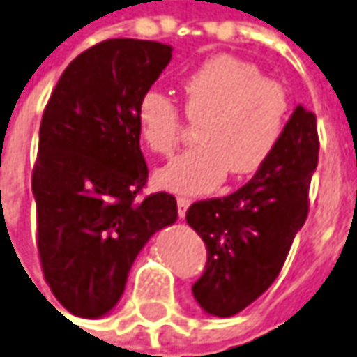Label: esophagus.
<instances>
[{
    "label": "esophagus",
    "instance_id": "1",
    "mask_svg": "<svg viewBox=\"0 0 357 357\" xmlns=\"http://www.w3.org/2000/svg\"><path fill=\"white\" fill-rule=\"evenodd\" d=\"M190 203H192V201H190L188 197H178V199H176V205H178V217H181V219L187 215V208L190 206Z\"/></svg>",
    "mask_w": 357,
    "mask_h": 357
}]
</instances>
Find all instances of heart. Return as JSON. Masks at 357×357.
Masks as SVG:
<instances>
[{
  "instance_id": "b5f03b06",
  "label": "heart",
  "mask_w": 357,
  "mask_h": 357,
  "mask_svg": "<svg viewBox=\"0 0 357 357\" xmlns=\"http://www.w3.org/2000/svg\"><path fill=\"white\" fill-rule=\"evenodd\" d=\"M183 94L187 116L203 120L197 130L201 144L158 170V185L172 192H211L227 170L233 176L253 174L273 154L289 116L285 88L263 78L255 63L227 54L195 68L183 80ZM136 122L152 152L170 154L176 149L183 118L162 92L149 90L140 96Z\"/></svg>"
}]
</instances>
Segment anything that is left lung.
Segmentation results:
<instances>
[{
    "mask_svg": "<svg viewBox=\"0 0 357 357\" xmlns=\"http://www.w3.org/2000/svg\"><path fill=\"white\" fill-rule=\"evenodd\" d=\"M317 156L315 114L299 104L273 154L247 185L188 206L187 223L206 245L205 271L192 295L208 315L231 317L271 287L307 219Z\"/></svg>",
    "mask_w": 357,
    "mask_h": 357,
    "instance_id": "8db88e82",
    "label": "left lung"
}]
</instances>
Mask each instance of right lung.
<instances>
[{"mask_svg":"<svg viewBox=\"0 0 357 357\" xmlns=\"http://www.w3.org/2000/svg\"><path fill=\"white\" fill-rule=\"evenodd\" d=\"M172 47L116 38L70 63L42 116L31 190L44 277L70 313L102 317L152 235L176 221L169 192L138 195L149 167L136 104L158 80Z\"/></svg>","mask_w":357,"mask_h":357,"instance_id":"1","label":"right lung"}]
</instances>
